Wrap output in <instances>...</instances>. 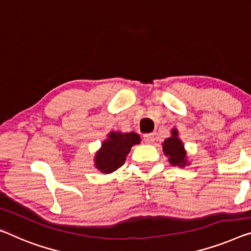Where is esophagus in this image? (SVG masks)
I'll return each mask as SVG.
<instances>
[{
  "label": "esophagus",
  "mask_w": 251,
  "mask_h": 251,
  "mask_svg": "<svg viewBox=\"0 0 251 251\" xmlns=\"http://www.w3.org/2000/svg\"><path fill=\"white\" fill-rule=\"evenodd\" d=\"M143 140H144V142L145 143H148V144H151V143H153V142H154V135H153V134H145V135L143 136Z\"/></svg>",
  "instance_id": "esophagus-1"
}]
</instances>
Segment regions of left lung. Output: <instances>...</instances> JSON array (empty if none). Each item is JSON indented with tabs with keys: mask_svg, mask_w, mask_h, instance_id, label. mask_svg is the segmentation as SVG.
Returning <instances> with one entry per match:
<instances>
[{
	"mask_svg": "<svg viewBox=\"0 0 251 251\" xmlns=\"http://www.w3.org/2000/svg\"><path fill=\"white\" fill-rule=\"evenodd\" d=\"M163 152L168 158H169V162L173 164L174 167H186L188 166V161H187L186 156V150L184 148V143L178 137V130L174 128L171 130V136L167 138L163 142Z\"/></svg>",
	"mask_w": 251,
	"mask_h": 251,
	"instance_id": "obj_1",
	"label": "left lung"
}]
</instances>
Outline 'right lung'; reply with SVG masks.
Listing matches in <instances>:
<instances>
[{
  "label": "right lung",
  "instance_id": "obj_1",
  "mask_svg": "<svg viewBox=\"0 0 251 251\" xmlns=\"http://www.w3.org/2000/svg\"><path fill=\"white\" fill-rule=\"evenodd\" d=\"M141 137L136 133L110 132L101 148L96 153L95 166L100 173L111 174L124 164L133 145L140 144Z\"/></svg>",
  "mask_w": 251,
  "mask_h": 251
}]
</instances>
